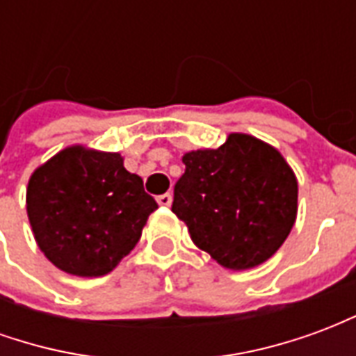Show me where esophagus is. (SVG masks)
<instances>
[{
	"label": "esophagus",
	"mask_w": 356,
	"mask_h": 356,
	"mask_svg": "<svg viewBox=\"0 0 356 356\" xmlns=\"http://www.w3.org/2000/svg\"><path fill=\"white\" fill-rule=\"evenodd\" d=\"M156 200H158V204H160V206L168 208V206H171V200H173V196H171L170 193H165V194H160V196H158Z\"/></svg>",
	"instance_id": "1"
}]
</instances>
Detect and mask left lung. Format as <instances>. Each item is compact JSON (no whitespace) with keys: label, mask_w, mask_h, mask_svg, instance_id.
<instances>
[{"label":"left lung","mask_w":356,"mask_h":356,"mask_svg":"<svg viewBox=\"0 0 356 356\" xmlns=\"http://www.w3.org/2000/svg\"><path fill=\"white\" fill-rule=\"evenodd\" d=\"M171 211L196 246L227 268L267 261L298 216V179L282 154L244 133L183 156Z\"/></svg>","instance_id":"obj_1"}]
</instances>
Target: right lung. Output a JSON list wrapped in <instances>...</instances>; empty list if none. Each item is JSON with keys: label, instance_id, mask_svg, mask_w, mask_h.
Wrapping results in <instances>:
<instances>
[{"label": "right lung", "instance_id": "right-lung-1", "mask_svg": "<svg viewBox=\"0 0 356 356\" xmlns=\"http://www.w3.org/2000/svg\"><path fill=\"white\" fill-rule=\"evenodd\" d=\"M158 208L143 179L116 152L70 147L32 173L26 211L34 238L55 267L102 276L139 242Z\"/></svg>", "mask_w": 356, "mask_h": 356}]
</instances>
